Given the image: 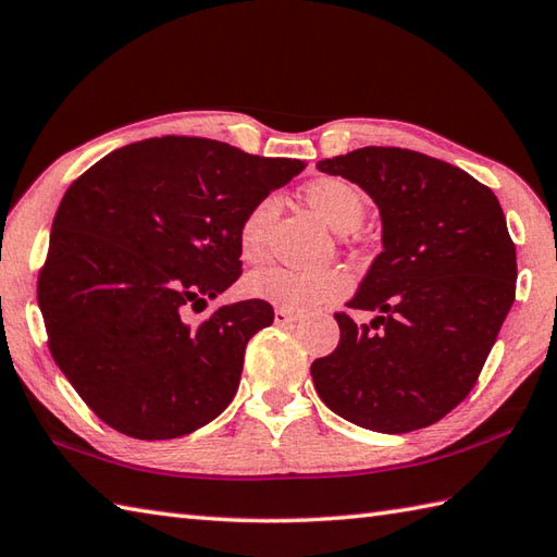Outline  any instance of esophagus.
Masks as SVG:
<instances>
[{"mask_svg":"<svg viewBox=\"0 0 557 557\" xmlns=\"http://www.w3.org/2000/svg\"><path fill=\"white\" fill-rule=\"evenodd\" d=\"M297 321H299L297 313L285 311V309H277V311H275V323H277V325H292V323H297Z\"/></svg>","mask_w":557,"mask_h":557,"instance_id":"34e87169","label":"esophagus"}]
</instances>
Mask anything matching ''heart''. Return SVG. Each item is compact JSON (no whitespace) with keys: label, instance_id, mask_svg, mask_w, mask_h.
I'll return each instance as SVG.
<instances>
[{"label":"heart","instance_id":"b5f03b06","mask_svg":"<svg viewBox=\"0 0 557 557\" xmlns=\"http://www.w3.org/2000/svg\"><path fill=\"white\" fill-rule=\"evenodd\" d=\"M304 198L330 227L347 234L366 215V198L351 182L339 176H321L304 186ZM277 196H263L244 212L236 232V244L246 263H258L268 253V227L277 215ZM351 287L347 270H292L263 268L244 280V292L251 299L268 301L285 311H309L318 304L345 297Z\"/></svg>","mask_w":557,"mask_h":557}]
</instances>
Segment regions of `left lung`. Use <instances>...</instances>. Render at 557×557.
<instances>
[{
	"mask_svg": "<svg viewBox=\"0 0 557 557\" xmlns=\"http://www.w3.org/2000/svg\"><path fill=\"white\" fill-rule=\"evenodd\" d=\"M359 184L381 210L383 251L349 309L339 345L311 363L318 395L377 433L441 421L465 399L515 301L517 253L498 198L455 164L405 148H359L315 164Z\"/></svg>",
	"mask_w": 557,
	"mask_h": 557,
	"instance_id": "1",
	"label": "left lung"
}]
</instances>
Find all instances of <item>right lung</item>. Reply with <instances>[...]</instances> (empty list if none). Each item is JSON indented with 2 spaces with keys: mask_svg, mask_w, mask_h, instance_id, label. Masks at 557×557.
I'll return each mask as SVG.
<instances>
[{
  "mask_svg": "<svg viewBox=\"0 0 557 557\" xmlns=\"http://www.w3.org/2000/svg\"><path fill=\"white\" fill-rule=\"evenodd\" d=\"M301 160L162 136L104 156L69 186L38 277L50 351L81 399L138 441L194 433L227 409L268 301L188 311L242 275L236 232Z\"/></svg>",
  "mask_w": 557,
  "mask_h": 557,
  "instance_id": "obj_1",
  "label": "right lung"
}]
</instances>
